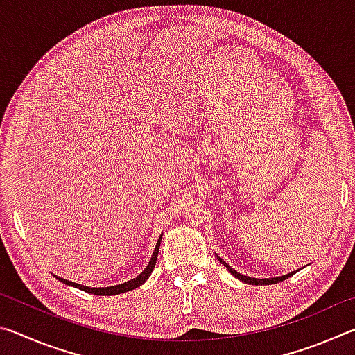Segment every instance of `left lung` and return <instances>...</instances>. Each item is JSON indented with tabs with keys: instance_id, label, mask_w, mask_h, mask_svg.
<instances>
[{
	"instance_id": "obj_1",
	"label": "left lung",
	"mask_w": 355,
	"mask_h": 355,
	"mask_svg": "<svg viewBox=\"0 0 355 355\" xmlns=\"http://www.w3.org/2000/svg\"><path fill=\"white\" fill-rule=\"evenodd\" d=\"M216 257H218V260L220 261V264L222 266H225L227 268V271L230 272L233 277H236L238 280H241V282H244V284H249V285H272V284H279V282H284V280H286L288 277H291L293 274H296V271H293V272H290V274H285V275H280V277H271V279H255V277H249V275H244V274H239L236 269H233L230 264L228 263H225L224 260H222V258L216 254Z\"/></svg>"
}]
</instances>
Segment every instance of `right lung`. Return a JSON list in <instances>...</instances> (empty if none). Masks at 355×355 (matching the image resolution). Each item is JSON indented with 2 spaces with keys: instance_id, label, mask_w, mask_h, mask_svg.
<instances>
[{
  "instance_id": "right-lung-1",
  "label": "right lung",
  "mask_w": 355,
  "mask_h": 355,
  "mask_svg": "<svg viewBox=\"0 0 355 355\" xmlns=\"http://www.w3.org/2000/svg\"><path fill=\"white\" fill-rule=\"evenodd\" d=\"M161 239H163V233H161L159 238H158V243H156V245H155V250H153V254H152V258H150V261H148V264L146 266V269H144V271L139 275H136L135 279L125 282V284H119V285H114V286L91 288V286H86V285L75 284V282L65 280L62 277H58V275H55V277L58 280H61L62 284H65V285L80 288V290H83V291L91 293V294H97V296H114V294H120V293H127V291H131V290H136V288H139L142 284H146V280L150 277V274L153 272V268H155V264H156V258H158Z\"/></svg>"
}]
</instances>
